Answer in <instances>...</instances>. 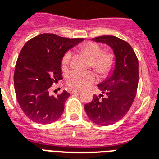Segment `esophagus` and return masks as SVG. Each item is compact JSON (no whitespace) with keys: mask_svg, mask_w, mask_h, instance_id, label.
<instances>
[{"mask_svg":"<svg viewBox=\"0 0 159 159\" xmlns=\"http://www.w3.org/2000/svg\"><path fill=\"white\" fill-rule=\"evenodd\" d=\"M80 90H79V89H69V93H80Z\"/></svg>","mask_w":159,"mask_h":159,"instance_id":"1","label":"esophagus"}]
</instances>
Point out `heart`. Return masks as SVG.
<instances>
[{
	"mask_svg": "<svg viewBox=\"0 0 159 159\" xmlns=\"http://www.w3.org/2000/svg\"><path fill=\"white\" fill-rule=\"evenodd\" d=\"M80 50L86 57L90 59V66L101 75H109L114 69L115 58L112 53H102V49L95 43L89 42L84 44ZM71 53L66 52L62 58L63 70H67L70 66ZM96 80V75L92 71H71L66 77V83L70 87L82 89L90 85Z\"/></svg>",
	"mask_w": 159,
	"mask_h": 159,
	"instance_id": "1",
	"label": "heart"
}]
</instances>
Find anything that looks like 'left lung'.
Segmentation results:
<instances>
[{"instance_id":"8db88e82","label":"left lung","mask_w":159,"mask_h":159,"mask_svg":"<svg viewBox=\"0 0 159 159\" xmlns=\"http://www.w3.org/2000/svg\"><path fill=\"white\" fill-rule=\"evenodd\" d=\"M92 40L109 45L115 57L110 75L97 85L102 93L84 104L91 121L107 126L120 120L134 100L139 84V61L131 45L116 36L102 35Z\"/></svg>"}]
</instances>
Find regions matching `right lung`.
<instances>
[{
  "label": "right lung",
  "instance_id": "obj_1",
  "mask_svg": "<svg viewBox=\"0 0 159 159\" xmlns=\"http://www.w3.org/2000/svg\"><path fill=\"white\" fill-rule=\"evenodd\" d=\"M83 40L45 33L25 44L16 65L14 85L20 106L32 121L51 124L62 115L70 94L63 90L56 96L50 95L49 89L62 79L64 55Z\"/></svg>",
  "mask_w": 159,
  "mask_h": 159
}]
</instances>
